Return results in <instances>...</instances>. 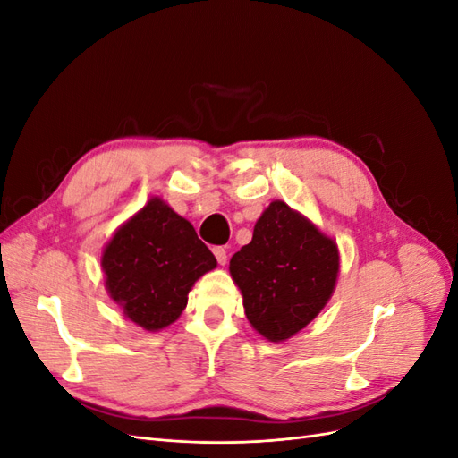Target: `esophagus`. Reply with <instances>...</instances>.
Listing matches in <instances>:
<instances>
[{
  "label": "esophagus",
  "mask_w": 458,
  "mask_h": 458,
  "mask_svg": "<svg viewBox=\"0 0 458 458\" xmlns=\"http://www.w3.org/2000/svg\"><path fill=\"white\" fill-rule=\"evenodd\" d=\"M214 256H216L219 266H225V263H227V252H225V248L216 246V248H214Z\"/></svg>",
  "instance_id": "obj_1"
}]
</instances>
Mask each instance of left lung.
<instances>
[{
  "instance_id": "1",
  "label": "left lung",
  "mask_w": 458,
  "mask_h": 458,
  "mask_svg": "<svg viewBox=\"0 0 458 458\" xmlns=\"http://www.w3.org/2000/svg\"><path fill=\"white\" fill-rule=\"evenodd\" d=\"M246 318L267 342L306 328L336 288L340 252L311 219L273 200L254 225L252 242L229 261Z\"/></svg>"
}]
</instances>
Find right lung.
<instances>
[{"instance_id": "add662e5", "label": "right lung", "mask_w": 458, "mask_h": 458, "mask_svg": "<svg viewBox=\"0 0 458 458\" xmlns=\"http://www.w3.org/2000/svg\"><path fill=\"white\" fill-rule=\"evenodd\" d=\"M217 261L185 217L152 197L105 244V288L131 323L158 332L187 308L191 288Z\"/></svg>"}]
</instances>
